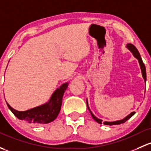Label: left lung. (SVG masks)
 I'll return each instance as SVG.
<instances>
[{"mask_svg":"<svg viewBox=\"0 0 151 151\" xmlns=\"http://www.w3.org/2000/svg\"><path fill=\"white\" fill-rule=\"evenodd\" d=\"M126 47L128 49V50H129L130 52H131L132 53V55H134V57L135 58H137V60H138V62H139V66H140V69H141V72H142V78L144 79V81H145V82H146V69H145V64H144L143 62H142V58H141L140 55H139L138 50H137V49L136 48V47L134 46V45H133L132 44H130V43H128L127 45H126ZM86 103H87V106H88V109L89 110V111H90V113L91 114V116L93 118V119L95 120V121L98 122V123L101 124H102V122H103V120L100 119H98V117H96V116L94 115V114H93V112L91 111V110L90 109V108H89V106H88V99L86 100ZM135 114V112H131L129 114H128L127 116H125L124 118L122 119L121 120H117V121H114V122H104L103 123H104V124L105 125H117V124H123L125 122L127 121L129 119L131 118L132 116L134 114Z\"/></svg>","mask_w":151,"mask_h":151,"instance_id":"1","label":"left lung"}]
</instances>
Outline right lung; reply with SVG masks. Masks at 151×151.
I'll list each match as a JSON object with an SVG mask.
<instances>
[{
    "label": "right lung",
    "instance_id": "right-lung-1",
    "mask_svg": "<svg viewBox=\"0 0 151 151\" xmlns=\"http://www.w3.org/2000/svg\"><path fill=\"white\" fill-rule=\"evenodd\" d=\"M68 85H69L68 82L62 84L59 88H57L53 92L47 102L29 110L19 111L13 109L7 102L6 104L12 113L19 119L35 124L50 123L54 121L59 114L62 104L63 94L65 90L68 88Z\"/></svg>",
    "mask_w": 151,
    "mask_h": 151
}]
</instances>
